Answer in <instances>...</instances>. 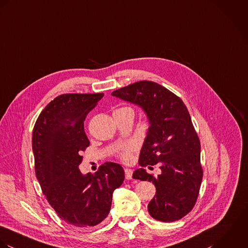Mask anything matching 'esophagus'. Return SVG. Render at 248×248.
I'll list each match as a JSON object with an SVG mask.
<instances>
[{"label":"esophagus","instance_id":"esophagus-1","mask_svg":"<svg viewBox=\"0 0 248 248\" xmlns=\"http://www.w3.org/2000/svg\"><path fill=\"white\" fill-rule=\"evenodd\" d=\"M124 173H125V178L127 180H130L132 179V173H133V170L131 169H124Z\"/></svg>","mask_w":248,"mask_h":248}]
</instances>
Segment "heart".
I'll use <instances>...</instances> for the list:
<instances>
[{
  "label": "heart",
  "instance_id": "obj_1",
  "mask_svg": "<svg viewBox=\"0 0 248 248\" xmlns=\"http://www.w3.org/2000/svg\"><path fill=\"white\" fill-rule=\"evenodd\" d=\"M121 109H128L131 110L130 108L124 107V108H121ZM120 110V109H118ZM132 111V110H131ZM137 149V145L134 142H129L127 144H125L124 147H122L121 149H119V157L124 161V162H128L131 159L132 156V152H134Z\"/></svg>",
  "mask_w": 248,
  "mask_h": 248
}]
</instances>
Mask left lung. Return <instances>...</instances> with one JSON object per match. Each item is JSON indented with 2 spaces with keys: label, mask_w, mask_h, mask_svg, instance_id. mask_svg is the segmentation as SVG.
<instances>
[{
  "label": "left lung",
  "mask_w": 248,
  "mask_h": 248,
  "mask_svg": "<svg viewBox=\"0 0 248 248\" xmlns=\"http://www.w3.org/2000/svg\"><path fill=\"white\" fill-rule=\"evenodd\" d=\"M111 95L138 105L149 120L139 158L141 168L132 177L152 182L156 188L155 197L148 205L149 215L164 222L182 218L196 204L203 175L200 142L186 105L167 88L148 80L123 87ZM156 163L161 173L154 178L143 168Z\"/></svg>",
  "instance_id": "1"
}]
</instances>
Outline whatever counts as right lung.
I'll return each instance as SVG.
<instances>
[{
    "instance_id": "1",
    "label": "right lung",
    "mask_w": 248,
    "mask_h": 248,
    "mask_svg": "<svg viewBox=\"0 0 248 248\" xmlns=\"http://www.w3.org/2000/svg\"><path fill=\"white\" fill-rule=\"evenodd\" d=\"M103 94H64L40 113L32 131L35 174L42 192L67 223L89 228L108 216L113 192L124 180L117 163L106 162L92 174H82L81 152L90 142L84 131L86 115Z\"/></svg>"
}]
</instances>
